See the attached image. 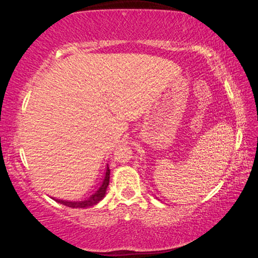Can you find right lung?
I'll list each match as a JSON object with an SVG mask.
<instances>
[{"label": "right lung", "mask_w": 258, "mask_h": 258, "mask_svg": "<svg viewBox=\"0 0 258 258\" xmlns=\"http://www.w3.org/2000/svg\"><path fill=\"white\" fill-rule=\"evenodd\" d=\"M109 178H110V169H109V167L107 166L106 175H104L102 184L100 185L99 189L95 191L93 195H91L89 198H86L84 200H80V202H69V200H60V199H55V198H53V200H55L56 203L62 204V205H64V206L72 207V208L92 207V206H94V205H97L100 200H102L104 196H106L107 187L109 185Z\"/></svg>", "instance_id": "1"}]
</instances>
